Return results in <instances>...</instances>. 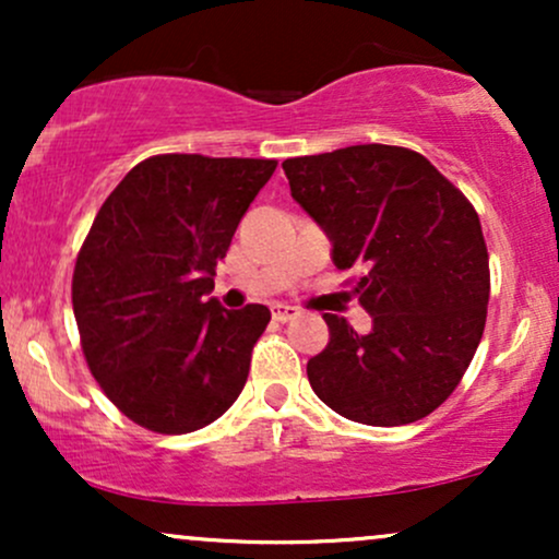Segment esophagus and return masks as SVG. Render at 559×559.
I'll return each instance as SVG.
<instances>
[{"label":"esophagus","instance_id":"esophagus-1","mask_svg":"<svg viewBox=\"0 0 559 559\" xmlns=\"http://www.w3.org/2000/svg\"><path fill=\"white\" fill-rule=\"evenodd\" d=\"M271 310H273V320H278V323H288V320H294L299 316L297 307H292V305H273Z\"/></svg>","mask_w":559,"mask_h":559}]
</instances>
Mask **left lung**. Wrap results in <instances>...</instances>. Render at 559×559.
Segmentation results:
<instances>
[{
  "label": "left lung",
  "instance_id": "8db88e82",
  "mask_svg": "<svg viewBox=\"0 0 559 559\" xmlns=\"http://www.w3.org/2000/svg\"><path fill=\"white\" fill-rule=\"evenodd\" d=\"M292 197L329 234L333 262L360 271L373 318L360 336L325 312L329 346L307 378L333 413L365 426L431 415L463 381L489 305V252L476 207L420 152L357 144L284 163Z\"/></svg>",
  "mask_w": 559,
  "mask_h": 559
}]
</instances>
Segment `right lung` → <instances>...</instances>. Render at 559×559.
<instances>
[{
  "label": "right lung",
  "mask_w": 559,
  "mask_h": 559,
  "mask_svg": "<svg viewBox=\"0 0 559 559\" xmlns=\"http://www.w3.org/2000/svg\"><path fill=\"white\" fill-rule=\"evenodd\" d=\"M275 165L155 155L115 186L83 239L73 271L83 357L107 400L146 431L191 433L239 400L271 310H226L207 294Z\"/></svg>",
  "instance_id": "obj_1"
}]
</instances>
